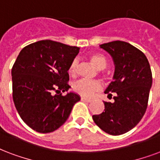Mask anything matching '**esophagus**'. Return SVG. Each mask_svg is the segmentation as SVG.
<instances>
[{
    "label": "esophagus",
    "mask_w": 160,
    "mask_h": 160,
    "mask_svg": "<svg viewBox=\"0 0 160 160\" xmlns=\"http://www.w3.org/2000/svg\"><path fill=\"white\" fill-rule=\"evenodd\" d=\"M81 100L84 102H91V98H86V97H81Z\"/></svg>",
    "instance_id": "34e87169"
}]
</instances>
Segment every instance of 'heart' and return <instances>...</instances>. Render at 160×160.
<instances>
[{"mask_svg": "<svg viewBox=\"0 0 160 160\" xmlns=\"http://www.w3.org/2000/svg\"><path fill=\"white\" fill-rule=\"evenodd\" d=\"M89 58L91 62L98 70H104L107 67V60L101 54H98V53L92 54L89 56ZM77 66H78V62L76 60H74L71 63L70 67H69V73L71 75L75 74L76 71H77ZM100 88H101V85L98 82L88 81V80H85V79H80L73 84V89L75 92L81 95L88 96V97H89L94 92L100 89Z\"/></svg>", "mask_w": 160, "mask_h": 160, "instance_id": "obj_1", "label": "heart"}]
</instances>
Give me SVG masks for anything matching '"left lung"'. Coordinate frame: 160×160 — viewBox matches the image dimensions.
<instances>
[{
  "label": "left lung",
  "instance_id": "1",
  "mask_svg": "<svg viewBox=\"0 0 160 160\" xmlns=\"http://www.w3.org/2000/svg\"><path fill=\"white\" fill-rule=\"evenodd\" d=\"M112 57L115 72L104 93H115V101L105 102L104 111L93 115V120L101 130L117 136L132 130L141 121L148 106L152 72L149 62L141 50L124 41L99 45Z\"/></svg>",
  "mask_w": 160,
  "mask_h": 160
}]
</instances>
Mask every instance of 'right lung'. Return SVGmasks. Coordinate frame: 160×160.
<instances>
[{"label":"right lung","instance_id":"right-lung-1","mask_svg":"<svg viewBox=\"0 0 160 160\" xmlns=\"http://www.w3.org/2000/svg\"><path fill=\"white\" fill-rule=\"evenodd\" d=\"M80 48L40 40L20 51L12 69V98L19 116L33 130L51 132L64 124L80 96L68 92V70ZM62 92H67L65 96Z\"/></svg>","mask_w":160,"mask_h":160}]
</instances>
